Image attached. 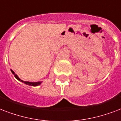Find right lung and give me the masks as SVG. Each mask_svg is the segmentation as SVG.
Wrapping results in <instances>:
<instances>
[{
    "label": "right lung",
    "mask_w": 121,
    "mask_h": 121,
    "mask_svg": "<svg viewBox=\"0 0 121 121\" xmlns=\"http://www.w3.org/2000/svg\"><path fill=\"white\" fill-rule=\"evenodd\" d=\"M11 72L13 73V74L14 75V77L16 78L17 79H18L19 81H21V82H22V83H25V84H26V85H30V86H38V85H40V84H41V83H42V82H29V81H22V80H21V79L20 78H19L17 76V74H15V73L13 71V70H11Z\"/></svg>",
    "instance_id": "right-lung-1"
}]
</instances>
